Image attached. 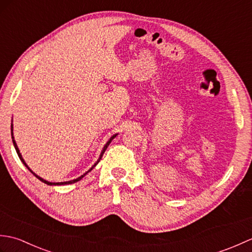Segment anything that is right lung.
Segmentation results:
<instances>
[{"label":"right lung","mask_w":252,"mask_h":252,"mask_svg":"<svg viewBox=\"0 0 252 252\" xmlns=\"http://www.w3.org/2000/svg\"><path fill=\"white\" fill-rule=\"evenodd\" d=\"M10 134H12V140H13L14 147H15V149H16V153H17V155H18L19 159L21 160V162H23V163L25 164V167H26L27 169H28V170L30 171V172H31L32 174H33V175L35 176L36 179H39L41 182H43V183H45V184H47V185H67V184H73V183H76V182H78V181H80V180H82V179L84 178V176L87 175V174L90 172V171H92V170H93V168L95 167L96 164H97V163L99 162V160L101 159V157H103V155H104L105 151H106V149H107V147L109 146V144L111 143V141L114 140V138H115V137L118 135V133H117V134H114V135H112V136L109 138V140L107 141V143L105 144V146L103 147V151H101V153H100V155H99V157H98V159H97V161H96V162H95V163L92 165V167H91V168H90V169L87 171V172L83 173L81 176H79V178H77V179L71 180V181H66V182H49V181H46V180H44V179H42L41 176H39V175H37V174H35V173L33 172V171H32V170H31V169L28 167V164L26 163V161H25V160H24L23 156H21V154H20V152H19V148H18V146H17V144H16V141H15V138H14V133H13V121H12V125H10Z\"/></svg>","instance_id":"1"}]
</instances>
